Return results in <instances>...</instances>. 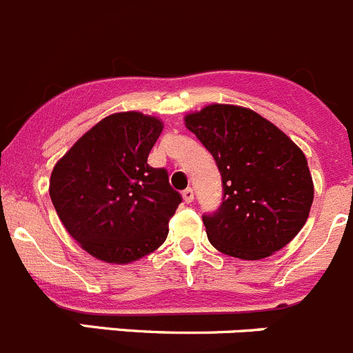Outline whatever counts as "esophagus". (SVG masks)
I'll return each instance as SVG.
<instances>
[{"instance_id":"34e87169","label":"esophagus","mask_w":353,"mask_h":353,"mask_svg":"<svg viewBox=\"0 0 353 353\" xmlns=\"http://www.w3.org/2000/svg\"><path fill=\"white\" fill-rule=\"evenodd\" d=\"M182 196H183V201H185V203H192V201H194V190L189 187V189L183 190Z\"/></svg>"}]
</instances>
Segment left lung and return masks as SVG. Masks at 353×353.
<instances>
[{
  "label": "left lung",
  "mask_w": 353,
  "mask_h": 353,
  "mask_svg": "<svg viewBox=\"0 0 353 353\" xmlns=\"http://www.w3.org/2000/svg\"><path fill=\"white\" fill-rule=\"evenodd\" d=\"M185 126L199 139L221 174L223 197L203 221L218 251L261 260L301 230L314 201L307 157L277 126L250 109L204 107Z\"/></svg>",
  "instance_id": "8db88e82"
}]
</instances>
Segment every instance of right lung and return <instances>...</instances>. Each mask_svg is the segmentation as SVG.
Segmentation results:
<instances>
[{
    "label": "right lung",
    "mask_w": 353,
    "mask_h": 353,
    "mask_svg": "<svg viewBox=\"0 0 353 353\" xmlns=\"http://www.w3.org/2000/svg\"><path fill=\"white\" fill-rule=\"evenodd\" d=\"M163 123L140 112L105 117L55 164L50 197L67 232L92 256L130 263L168 237L182 196L147 164Z\"/></svg>",
    "instance_id": "add662e5"
}]
</instances>
